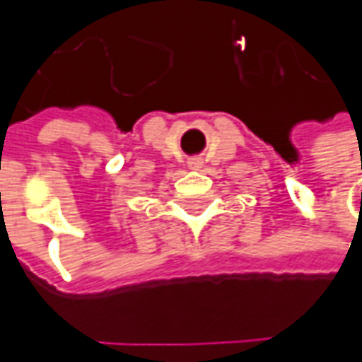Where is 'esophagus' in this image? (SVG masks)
<instances>
[{
  "label": "esophagus",
  "mask_w": 362,
  "mask_h": 362,
  "mask_svg": "<svg viewBox=\"0 0 362 362\" xmlns=\"http://www.w3.org/2000/svg\"><path fill=\"white\" fill-rule=\"evenodd\" d=\"M189 167H191V169H202V160L191 159V160H189Z\"/></svg>",
  "instance_id": "1"
}]
</instances>
